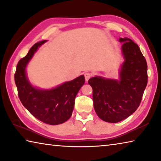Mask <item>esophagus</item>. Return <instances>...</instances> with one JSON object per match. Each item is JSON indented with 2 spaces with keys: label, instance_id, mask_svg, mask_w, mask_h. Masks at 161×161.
<instances>
[{
  "label": "esophagus",
  "instance_id": "34e87169",
  "mask_svg": "<svg viewBox=\"0 0 161 161\" xmlns=\"http://www.w3.org/2000/svg\"><path fill=\"white\" fill-rule=\"evenodd\" d=\"M92 77V75H91V73H89V72H86L85 74H84V78H85V80H86V81H88L89 79H90V77Z\"/></svg>",
  "mask_w": 161,
  "mask_h": 161
}]
</instances>
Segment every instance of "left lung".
Here are the masks:
<instances>
[{
	"label": "left lung",
	"instance_id": "8db88e82",
	"mask_svg": "<svg viewBox=\"0 0 161 161\" xmlns=\"http://www.w3.org/2000/svg\"><path fill=\"white\" fill-rule=\"evenodd\" d=\"M125 61L120 80L94 77L89 84L93 89L94 108L97 116L108 123H117L139 107L148 83L147 62L139 47L129 38H120Z\"/></svg>",
	"mask_w": 161,
	"mask_h": 161
}]
</instances>
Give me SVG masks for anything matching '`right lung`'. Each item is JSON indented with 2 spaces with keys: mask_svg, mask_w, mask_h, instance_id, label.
Segmentation results:
<instances>
[{
  "mask_svg": "<svg viewBox=\"0 0 161 161\" xmlns=\"http://www.w3.org/2000/svg\"><path fill=\"white\" fill-rule=\"evenodd\" d=\"M45 42L46 40H43L35 43L27 55L18 62L15 73V82L19 99L32 116L43 123L58 125L67 121L72 116L75 97L85 80L84 75H81L48 90L32 86L27 78L25 68L38 47Z\"/></svg>",
  "mask_w": 161,
  "mask_h": 161,
  "instance_id": "obj_1",
  "label": "right lung"
}]
</instances>
